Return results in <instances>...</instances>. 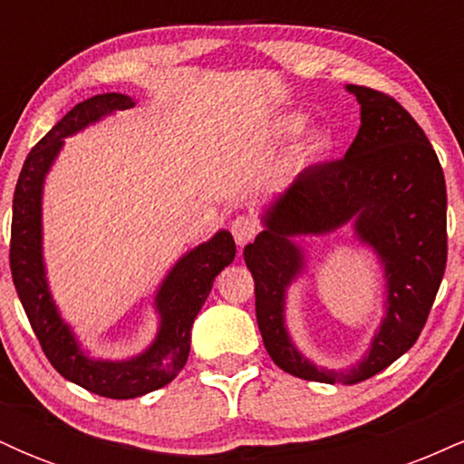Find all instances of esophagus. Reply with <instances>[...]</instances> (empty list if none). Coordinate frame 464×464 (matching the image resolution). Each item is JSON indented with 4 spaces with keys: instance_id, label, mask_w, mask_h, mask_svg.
Listing matches in <instances>:
<instances>
[{
    "instance_id": "34e87169",
    "label": "esophagus",
    "mask_w": 464,
    "mask_h": 464,
    "mask_svg": "<svg viewBox=\"0 0 464 464\" xmlns=\"http://www.w3.org/2000/svg\"><path fill=\"white\" fill-rule=\"evenodd\" d=\"M231 233L233 237H236L237 246H246L250 239L255 237V233H257V225H255V220H250L248 216H237L236 220L231 222Z\"/></svg>"
}]
</instances>
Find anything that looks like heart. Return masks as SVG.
Listing matches in <instances>:
<instances>
[{"label":"heart","mask_w":464,"mask_h":464,"mask_svg":"<svg viewBox=\"0 0 464 464\" xmlns=\"http://www.w3.org/2000/svg\"><path fill=\"white\" fill-rule=\"evenodd\" d=\"M303 115H287L284 120L276 121V135L279 137H292L296 135L303 129ZM334 146V137L332 132L323 126H314L303 135V140L299 143V150H296V163L301 168H307V165L318 163L321 159H324L332 150Z\"/></svg>","instance_id":"obj_1"}]
</instances>
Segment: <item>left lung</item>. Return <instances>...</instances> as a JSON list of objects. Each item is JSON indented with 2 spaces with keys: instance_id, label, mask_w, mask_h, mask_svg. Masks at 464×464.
<instances>
[{
  "instance_id": "8db88e82",
  "label": "left lung",
  "mask_w": 464,
  "mask_h": 464,
  "mask_svg": "<svg viewBox=\"0 0 464 464\" xmlns=\"http://www.w3.org/2000/svg\"><path fill=\"white\" fill-rule=\"evenodd\" d=\"M347 92L358 100L362 124L344 159L303 169L270 200L264 231L244 248L266 351L279 369L323 384H358L401 358L428 321L447 262V189L432 143L391 95L358 84ZM344 224L381 259L387 312L367 353L334 372L295 349L285 299L305 266L295 239Z\"/></svg>"
}]
</instances>
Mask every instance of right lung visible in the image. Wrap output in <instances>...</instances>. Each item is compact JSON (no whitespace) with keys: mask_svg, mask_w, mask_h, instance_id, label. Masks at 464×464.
<instances>
[{"mask_svg":"<svg viewBox=\"0 0 464 464\" xmlns=\"http://www.w3.org/2000/svg\"><path fill=\"white\" fill-rule=\"evenodd\" d=\"M135 104L130 95L102 93L73 106L30 150L13 198L10 270L32 329L47 360L65 380L109 399L141 397L169 384L179 375L189 355L194 318L205 305L216 276L236 259V242L225 228L188 250L169 268L154 295L159 329L152 344L129 360L92 358L69 323L63 321L47 284L44 259L45 177L65 146V137Z\"/></svg>","mask_w":464,"mask_h":464,"instance_id":"obj_1","label":"right lung"}]
</instances>
